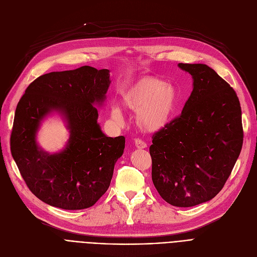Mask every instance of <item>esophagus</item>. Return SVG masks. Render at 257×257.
<instances>
[{"mask_svg": "<svg viewBox=\"0 0 257 257\" xmlns=\"http://www.w3.org/2000/svg\"><path fill=\"white\" fill-rule=\"evenodd\" d=\"M134 145H136V148H138V149H146L147 148V144L140 139H137L134 141Z\"/></svg>", "mask_w": 257, "mask_h": 257, "instance_id": "34e87169", "label": "esophagus"}]
</instances>
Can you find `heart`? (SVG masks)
Wrapping results in <instances>:
<instances>
[{"label":"heart","instance_id":"obj_1","mask_svg":"<svg viewBox=\"0 0 257 257\" xmlns=\"http://www.w3.org/2000/svg\"><path fill=\"white\" fill-rule=\"evenodd\" d=\"M120 103L126 110L137 113L136 123L142 131L155 133L172 121L178 104V90L156 77H144L123 91ZM110 116L116 124H123L118 106L111 107Z\"/></svg>","mask_w":257,"mask_h":257}]
</instances>
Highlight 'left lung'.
Wrapping results in <instances>:
<instances>
[{"mask_svg":"<svg viewBox=\"0 0 257 257\" xmlns=\"http://www.w3.org/2000/svg\"><path fill=\"white\" fill-rule=\"evenodd\" d=\"M193 91L181 114L153 136L152 181L165 201L192 207L217 196L242 146L241 110L232 87L202 63H178Z\"/></svg>","mask_w":257,"mask_h":257,"instance_id":"1","label":"left lung"}]
</instances>
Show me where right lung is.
Returning a JSON list of instances; mask_svg holds the SVG:
<instances>
[{
	"label": "right lung",
	"mask_w": 257,
	"mask_h": 257,
	"mask_svg": "<svg viewBox=\"0 0 257 257\" xmlns=\"http://www.w3.org/2000/svg\"><path fill=\"white\" fill-rule=\"evenodd\" d=\"M109 70L84 65L38 77L21 98L10 149L30 191L45 203L67 210L92 206L110 185L125 138H108L98 123L110 85ZM57 113L69 140L56 154L44 151L37 133L44 118Z\"/></svg>",
	"instance_id": "1"
}]
</instances>
